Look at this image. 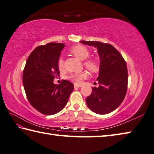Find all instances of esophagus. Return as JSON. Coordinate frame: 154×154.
I'll return each mask as SVG.
<instances>
[{
    "mask_svg": "<svg viewBox=\"0 0 154 154\" xmlns=\"http://www.w3.org/2000/svg\"><path fill=\"white\" fill-rule=\"evenodd\" d=\"M74 87H75V88H77V87H81V85H76V84H75Z\"/></svg>",
    "mask_w": 154,
    "mask_h": 154,
    "instance_id": "esophagus-1",
    "label": "esophagus"
}]
</instances>
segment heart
Segmentation results:
<instances>
[{
    "mask_svg": "<svg viewBox=\"0 0 154 154\" xmlns=\"http://www.w3.org/2000/svg\"><path fill=\"white\" fill-rule=\"evenodd\" d=\"M70 52L75 57H77L81 61H84V65L86 68L89 69L91 72H97L99 70V63L95 59H88L89 56V51L87 47L83 45H76V46L71 48ZM59 69H62L63 67V60L60 59L59 60ZM87 77V73L85 72H80V73H72L68 77V79L73 81L75 84H80L83 79H85Z\"/></svg>",
    "mask_w": 154,
    "mask_h": 154,
    "instance_id": "b5f03b06",
    "label": "heart"
}]
</instances>
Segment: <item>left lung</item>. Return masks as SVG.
<instances>
[{
  "label": "left lung",
  "instance_id": "8db88e82",
  "mask_svg": "<svg viewBox=\"0 0 154 154\" xmlns=\"http://www.w3.org/2000/svg\"><path fill=\"white\" fill-rule=\"evenodd\" d=\"M80 42L97 48L100 59L97 78L99 85L92 88L91 94L86 98L87 106L100 115L109 113L122 103L127 92L128 75L126 63L111 45L99 41Z\"/></svg>",
  "mask_w": 154,
  "mask_h": 154
}]
</instances>
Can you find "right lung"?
Wrapping results in <instances>:
<instances>
[{
    "instance_id": "obj_1",
    "label": "right lung",
    "mask_w": 154,
    "mask_h": 154,
    "mask_svg": "<svg viewBox=\"0 0 154 154\" xmlns=\"http://www.w3.org/2000/svg\"><path fill=\"white\" fill-rule=\"evenodd\" d=\"M65 44L49 43L37 47L27 59L23 74L24 89L29 103L39 112L51 116L67 105L73 84L63 80L53 83L59 76V59Z\"/></svg>"
}]
</instances>
